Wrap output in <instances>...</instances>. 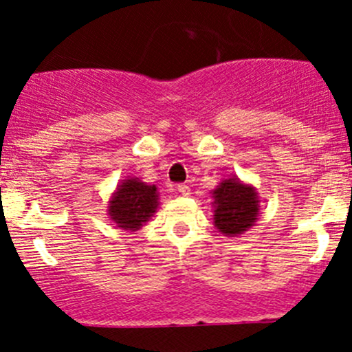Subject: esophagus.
<instances>
[{"mask_svg": "<svg viewBox=\"0 0 352 352\" xmlns=\"http://www.w3.org/2000/svg\"><path fill=\"white\" fill-rule=\"evenodd\" d=\"M177 189H179V192L182 194V196H186V197L190 194V187L186 186V184H180V186L177 187Z\"/></svg>", "mask_w": 352, "mask_h": 352, "instance_id": "obj_1", "label": "esophagus"}]
</instances>
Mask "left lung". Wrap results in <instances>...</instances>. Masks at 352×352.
<instances>
[{"instance_id": "left-lung-1", "label": "left lung", "mask_w": 352, "mask_h": 352, "mask_svg": "<svg viewBox=\"0 0 352 352\" xmlns=\"http://www.w3.org/2000/svg\"><path fill=\"white\" fill-rule=\"evenodd\" d=\"M214 226L226 236H239L247 232L258 214V196L252 186L236 177L225 179L212 190Z\"/></svg>"}]
</instances>
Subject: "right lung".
Returning a JSON list of instances; mask_svg holds the SVG:
<instances>
[{
	"label": "right lung",
	"mask_w": 352,
	"mask_h": 352,
	"mask_svg": "<svg viewBox=\"0 0 352 352\" xmlns=\"http://www.w3.org/2000/svg\"><path fill=\"white\" fill-rule=\"evenodd\" d=\"M156 186H148L136 177L120 182L109 201V216L119 228L138 232L158 208Z\"/></svg>",
	"instance_id": "add662e5"
}]
</instances>
